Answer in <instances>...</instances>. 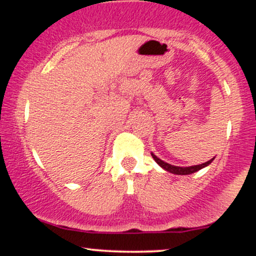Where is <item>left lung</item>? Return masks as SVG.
I'll list each match as a JSON object with an SVG mask.
<instances>
[{"mask_svg": "<svg viewBox=\"0 0 256 256\" xmlns=\"http://www.w3.org/2000/svg\"><path fill=\"white\" fill-rule=\"evenodd\" d=\"M172 172H174V173H176V171H172Z\"/></svg>", "mask_w": 256, "mask_h": 256, "instance_id": "8db88e82", "label": "left lung"}]
</instances>
